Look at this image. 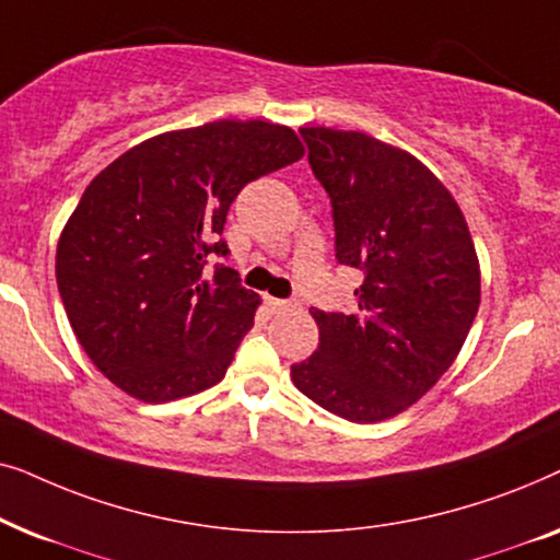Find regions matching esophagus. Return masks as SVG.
I'll return each instance as SVG.
<instances>
[{
	"mask_svg": "<svg viewBox=\"0 0 560 560\" xmlns=\"http://www.w3.org/2000/svg\"><path fill=\"white\" fill-rule=\"evenodd\" d=\"M267 305H270V311H290V308H298V301H282V298H267Z\"/></svg>",
	"mask_w": 560,
	"mask_h": 560,
	"instance_id": "1",
	"label": "esophagus"
}]
</instances>
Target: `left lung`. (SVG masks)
<instances>
[{
  "instance_id": "obj_1",
  "label": "left lung",
  "mask_w": 560,
  "mask_h": 560,
  "mask_svg": "<svg viewBox=\"0 0 560 560\" xmlns=\"http://www.w3.org/2000/svg\"><path fill=\"white\" fill-rule=\"evenodd\" d=\"M334 209L336 259L364 272L357 311L311 308L318 349L290 377L351 423L408 410L454 364L479 311V259L448 188L364 132L301 127Z\"/></svg>"
}]
</instances>
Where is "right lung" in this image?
<instances>
[{
	"label": "right lung",
	"instance_id": "right-lung-1",
	"mask_svg": "<svg viewBox=\"0 0 560 560\" xmlns=\"http://www.w3.org/2000/svg\"><path fill=\"white\" fill-rule=\"evenodd\" d=\"M303 158L290 127L219 119L150 137L106 165L63 226L56 280L98 372L142 402L217 385L255 324L221 240L247 183Z\"/></svg>",
	"mask_w": 560,
	"mask_h": 560
}]
</instances>
